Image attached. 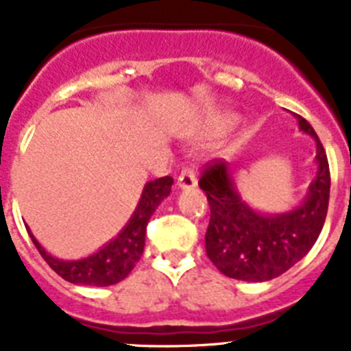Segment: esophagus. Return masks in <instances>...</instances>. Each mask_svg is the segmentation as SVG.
Wrapping results in <instances>:
<instances>
[{"instance_id":"1","label":"esophagus","mask_w":351,"mask_h":351,"mask_svg":"<svg viewBox=\"0 0 351 351\" xmlns=\"http://www.w3.org/2000/svg\"><path fill=\"white\" fill-rule=\"evenodd\" d=\"M197 186V173L193 169H184L178 178V188L181 190H190Z\"/></svg>"}]
</instances>
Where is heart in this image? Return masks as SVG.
<instances>
[{
	"label": "heart",
	"mask_w": 351,
	"mask_h": 351,
	"mask_svg": "<svg viewBox=\"0 0 351 351\" xmlns=\"http://www.w3.org/2000/svg\"><path fill=\"white\" fill-rule=\"evenodd\" d=\"M232 123H234V116H230V114H225V116L218 117L219 126H230Z\"/></svg>",
	"instance_id": "heart-1"
}]
</instances>
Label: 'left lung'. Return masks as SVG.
<instances>
[{
  "label": "left lung",
  "instance_id": "8db88e82",
  "mask_svg": "<svg viewBox=\"0 0 351 351\" xmlns=\"http://www.w3.org/2000/svg\"><path fill=\"white\" fill-rule=\"evenodd\" d=\"M295 119L300 132L311 135L316 144V176L297 207L280 214L253 209L237 191L228 163L221 160L198 181L210 206L207 256L228 278L253 283L278 278L308 255L324 228L330 193L327 154L308 121L297 114Z\"/></svg>",
  "mask_w": 351,
  "mask_h": 351
}]
</instances>
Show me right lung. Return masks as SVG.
<instances>
[{"instance_id":"1","label":"right lung","mask_w":351,"mask_h":351,"mask_svg":"<svg viewBox=\"0 0 351 351\" xmlns=\"http://www.w3.org/2000/svg\"><path fill=\"white\" fill-rule=\"evenodd\" d=\"M173 179L167 178L154 179L145 182L141 200L133 210L132 218L125 228L117 234L108 244L98 250L93 255L80 260H61L52 256L45 247L31 234L27 226V234L31 241L40 251L43 260L51 265L54 272L73 285H89V287H108L123 281L132 272L135 263L141 260L145 244V226L149 218L153 216L156 207L170 195Z\"/></svg>"}]
</instances>
